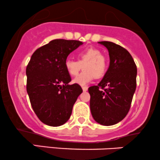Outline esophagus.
<instances>
[{"label": "esophagus", "mask_w": 160, "mask_h": 160, "mask_svg": "<svg viewBox=\"0 0 160 160\" xmlns=\"http://www.w3.org/2000/svg\"><path fill=\"white\" fill-rule=\"evenodd\" d=\"M82 90H83V92H86L87 90H88V87L83 86L82 87Z\"/></svg>", "instance_id": "obj_1"}]
</instances>
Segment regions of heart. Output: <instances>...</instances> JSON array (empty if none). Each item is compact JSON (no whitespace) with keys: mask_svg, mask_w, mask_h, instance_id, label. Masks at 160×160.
I'll list each match as a JSON object with an SVG mask.
<instances>
[{"mask_svg":"<svg viewBox=\"0 0 160 160\" xmlns=\"http://www.w3.org/2000/svg\"><path fill=\"white\" fill-rule=\"evenodd\" d=\"M77 60L68 58L65 62V68L68 75L76 76L83 66L84 72L73 80V83L85 86L95 78L104 76L107 70V60L98 48L90 47L76 54Z\"/></svg>","mask_w":160,"mask_h":160,"instance_id":"b5f03b06","label":"heart"}]
</instances>
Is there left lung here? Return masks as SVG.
<instances>
[{
    "label": "left lung",
    "instance_id": "obj_1",
    "mask_svg": "<svg viewBox=\"0 0 160 160\" xmlns=\"http://www.w3.org/2000/svg\"><path fill=\"white\" fill-rule=\"evenodd\" d=\"M98 43L108 49L110 63L102 80L88 88L90 109L95 122L112 126L129 112L136 88L137 68L126 48L111 42Z\"/></svg>",
    "mask_w": 160,
    "mask_h": 160
}]
</instances>
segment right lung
I'll list each match as a JSON object with an SVG mask.
<instances>
[{
	"label": "right lung",
	"mask_w": 160,
	"mask_h": 160,
	"mask_svg": "<svg viewBox=\"0 0 160 160\" xmlns=\"http://www.w3.org/2000/svg\"><path fill=\"white\" fill-rule=\"evenodd\" d=\"M83 44L80 41L55 39L38 48L26 68L27 92L39 119L50 126L65 124L82 92L71 82L65 62L71 52Z\"/></svg>",
	"instance_id": "right-lung-1"
}]
</instances>
